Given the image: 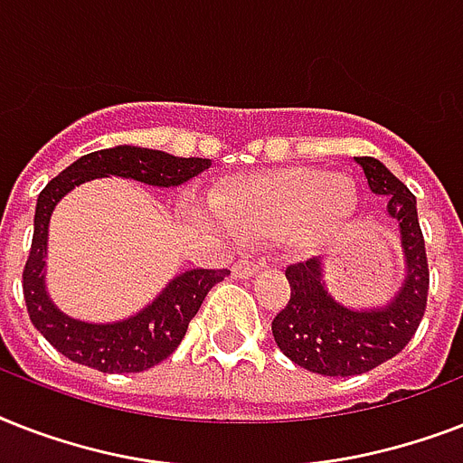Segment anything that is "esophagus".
<instances>
[{"label": "esophagus", "mask_w": 463, "mask_h": 463, "mask_svg": "<svg viewBox=\"0 0 463 463\" xmlns=\"http://www.w3.org/2000/svg\"><path fill=\"white\" fill-rule=\"evenodd\" d=\"M261 267H264V261L261 260H240L235 267H232V274L238 276V279H250V276L260 274Z\"/></svg>", "instance_id": "1"}]
</instances>
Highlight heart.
I'll return each mask as SVG.
<instances>
[{"label": "heart", "instance_id": "b5f03b06", "mask_svg": "<svg viewBox=\"0 0 463 463\" xmlns=\"http://www.w3.org/2000/svg\"><path fill=\"white\" fill-rule=\"evenodd\" d=\"M211 209L238 240L290 235L309 245L353 216L355 184L322 167H274L225 180L211 194Z\"/></svg>", "mask_w": 463, "mask_h": 463}]
</instances>
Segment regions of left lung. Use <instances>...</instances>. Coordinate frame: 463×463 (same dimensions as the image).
<instances>
[{
  "label": "left lung",
  "instance_id": "obj_1",
  "mask_svg": "<svg viewBox=\"0 0 463 463\" xmlns=\"http://www.w3.org/2000/svg\"><path fill=\"white\" fill-rule=\"evenodd\" d=\"M355 160L374 194L389 199V216L399 221L402 231L409 276L402 293L387 307L355 312L326 296L317 260L298 261L286 269L290 298L271 322L276 345L293 363L326 377L363 374L402 353L420 326L430 290L416 196L377 158L360 156Z\"/></svg>",
  "mask_w": 463,
  "mask_h": 463
}]
</instances>
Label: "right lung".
I'll return each mask as SVG.
<instances>
[{"label": "right lung", "mask_w": 463, "mask_h": 463, "mask_svg": "<svg viewBox=\"0 0 463 463\" xmlns=\"http://www.w3.org/2000/svg\"><path fill=\"white\" fill-rule=\"evenodd\" d=\"M211 165L209 158H177L154 148L118 146L93 151L71 163L40 192L33 221L31 254L24 267V300L33 326L61 355L100 373H141L158 365L180 345L192 317L218 281L231 274L228 269H192L167 286L154 303L137 317L118 324H86L69 319L47 300L43 286L47 223L54 203L69 189L90 180L119 175L146 182L154 187H175Z\"/></svg>", "instance_id": "obj_1"}]
</instances>
